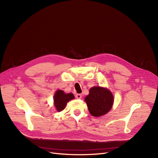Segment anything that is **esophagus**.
Here are the masks:
<instances>
[{
  "label": "esophagus",
  "instance_id": "esophagus-1",
  "mask_svg": "<svg viewBox=\"0 0 158 158\" xmlns=\"http://www.w3.org/2000/svg\"><path fill=\"white\" fill-rule=\"evenodd\" d=\"M76 97L77 99H81V98H82V95H81V94H76Z\"/></svg>",
  "mask_w": 158,
  "mask_h": 158
}]
</instances>
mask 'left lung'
Listing matches in <instances>:
<instances>
[{
  "mask_svg": "<svg viewBox=\"0 0 158 158\" xmlns=\"http://www.w3.org/2000/svg\"><path fill=\"white\" fill-rule=\"evenodd\" d=\"M113 96L106 88L93 87L85 98L88 110L94 117H101L108 112L112 107Z\"/></svg>",
  "mask_w": 158,
  "mask_h": 158,
  "instance_id": "left-lung-1",
  "label": "left lung"
}]
</instances>
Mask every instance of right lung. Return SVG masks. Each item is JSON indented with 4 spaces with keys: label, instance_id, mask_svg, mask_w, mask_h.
<instances>
[{
    "label": "right lung",
    "instance_id": "add662e5",
    "mask_svg": "<svg viewBox=\"0 0 158 158\" xmlns=\"http://www.w3.org/2000/svg\"><path fill=\"white\" fill-rule=\"evenodd\" d=\"M74 98L72 94H64L62 90H57L54 96V106L57 111H61L64 109L69 101Z\"/></svg>",
    "mask_w": 158,
    "mask_h": 158
}]
</instances>
